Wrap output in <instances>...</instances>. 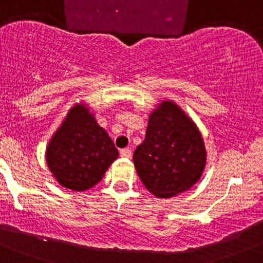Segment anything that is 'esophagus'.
I'll list each match as a JSON object with an SVG mask.
<instances>
[{"instance_id": "1", "label": "esophagus", "mask_w": 263, "mask_h": 263, "mask_svg": "<svg viewBox=\"0 0 263 263\" xmlns=\"http://www.w3.org/2000/svg\"><path fill=\"white\" fill-rule=\"evenodd\" d=\"M120 156L124 157V158H130L132 151L129 149V148H124V149L120 151Z\"/></svg>"}]
</instances>
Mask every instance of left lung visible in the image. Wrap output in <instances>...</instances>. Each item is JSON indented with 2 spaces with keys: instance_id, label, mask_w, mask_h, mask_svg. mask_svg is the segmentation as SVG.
<instances>
[{
  "instance_id": "1",
  "label": "left lung",
  "mask_w": 263,
  "mask_h": 263,
  "mask_svg": "<svg viewBox=\"0 0 263 263\" xmlns=\"http://www.w3.org/2000/svg\"><path fill=\"white\" fill-rule=\"evenodd\" d=\"M133 161L145 189L167 199L200 180L206 152L194 121L175 102L162 101L151 114L144 142L137 147Z\"/></svg>"
}]
</instances>
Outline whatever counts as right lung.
<instances>
[{"label": "right lung", "mask_w": 263, "mask_h": 263, "mask_svg": "<svg viewBox=\"0 0 263 263\" xmlns=\"http://www.w3.org/2000/svg\"><path fill=\"white\" fill-rule=\"evenodd\" d=\"M47 163L64 187L85 191L102 178L119 152L85 105L69 110L47 147Z\"/></svg>", "instance_id": "right-lung-1"}]
</instances>
